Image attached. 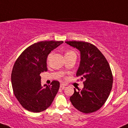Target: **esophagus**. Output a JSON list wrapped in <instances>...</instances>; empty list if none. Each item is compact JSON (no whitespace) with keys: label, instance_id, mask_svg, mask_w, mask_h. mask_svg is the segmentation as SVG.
Segmentation results:
<instances>
[{"label":"esophagus","instance_id":"34e87169","mask_svg":"<svg viewBox=\"0 0 128 128\" xmlns=\"http://www.w3.org/2000/svg\"><path fill=\"white\" fill-rule=\"evenodd\" d=\"M66 86H67L66 84H65V83H62V84H60V86L61 88H64Z\"/></svg>","mask_w":128,"mask_h":128}]
</instances>
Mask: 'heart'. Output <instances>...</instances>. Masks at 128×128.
<instances>
[{
    "label": "heart",
    "mask_w": 128,
    "mask_h": 128,
    "mask_svg": "<svg viewBox=\"0 0 128 128\" xmlns=\"http://www.w3.org/2000/svg\"><path fill=\"white\" fill-rule=\"evenodd\" d=\"M72 53H74L73 52H72V51H68L66 53H65V54H72ZM50 56H51V54H50L49 56H48V60L49 59V58H50Z\"/></svg>",
    "instance_id": "heart-1"
}]
</instances>
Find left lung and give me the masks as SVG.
Here are the masks:
<instances>
[{
    "instance_id": "8db88e82",
    "label": "left lung",
    "mask_w": 128,
    "mask_h": 128,
    "mask_svg": "<svg viewBox=\"0 0 128 128\" xmlns=\"http://www.w3.org/2000/svg\"><path fill=\"white\" fill-rule=\"evenodd\" d=\"M80 52L81 60L76 75L84 79V88L70 97L72 105L84 113L94 112L108 98L113 84V75L108 62L102 52L87 42H66Z\"/></svg>"
}]
</instances>
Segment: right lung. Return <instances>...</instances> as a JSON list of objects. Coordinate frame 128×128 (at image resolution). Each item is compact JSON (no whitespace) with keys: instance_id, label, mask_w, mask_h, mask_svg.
Segmentation results:
<instances>
[{"instance_id":"obj_1","label":"right lung","mask_w":128,"mask_h":128,"mask_svg":"<svg viewBox=\"0 0 128 128\" xmlns=\"http://www.w3.org/2000/svg\"><path fill=\"white\" fill-rule=\"evenodd\" d=\"M64 42L45 41L36 42L24 51L16 60L11 82L16 98L24 108L38 113L49 108L59 89L58 81L50 86L41 84L40 74L47 71V58L51 51Z\"/></svg>"}]
</instances>
